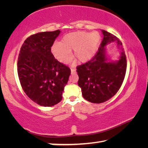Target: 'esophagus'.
<instances>
[{
  "instance_id": "esophagus-1",
  "label": "esophagus",
  "mask_w": 148,
  "mask_h": 148,
  "mask_svg": "<svg viewBox=\"0 0 148 148\" xmlns=\"http://www.w3.org/2000/svg\"><path fill=\"white\" fill-rule=\"evenodd\" d=\"M76 70L75 69H71V73L72 74L76 73Z\"/></svg>"
}]
</instances>
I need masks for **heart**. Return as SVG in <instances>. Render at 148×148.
Here are the masks:
<instances>
[{
    "label": "heart",
    "instance_id": "obj_1",
    "mask_svg": "<svg viewBox=\"0 0 148 148\" xmlns=\"http://www.w3.org/2000/svg\"><path fill=\"white\" fill-rule=\"evenodd\" d=\"M101 41L99 32H74L65 35L61 42H56L51 47V53L57 61L67 63L72 59L71 50L77 61L86 62L95 56Z\"/></svg>",
    "mask_w": 148,
    "mask_h": 148
}]
</instances>
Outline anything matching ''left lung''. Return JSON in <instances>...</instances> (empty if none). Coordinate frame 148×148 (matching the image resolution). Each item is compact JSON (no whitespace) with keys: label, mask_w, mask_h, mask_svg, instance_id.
<instances>
[{"label":"left lung","mask_w":148,"mask_h":148,"mask_svg":"<svg viewBox=\"0 0 148 148\" xmlns=\"http://www.w3.org/2000/svg\"><path fill=\"white\" fill-rule=\"evenodd\" d=\"M103 40L97 54L86 63L77 67V84L82 95L92 103H102L114 97L121 86L127 69V60L122 43L111 33L101 30ZM116 42L120 50L117 60H112L107 54L106 46Z\"/></svg>","instance_id":"8db88e82"}]
</instances>
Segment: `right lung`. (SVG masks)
Masks as SVG:
<instances>
[{"label":"right lung","instance_id":"obj_1","mask_svg":"<svg viewBox=\"0 0 148 148\" xmlns=\"http://www.w3.org/2000/svg\"><path fill=\"white\" fill-rule=\"evenodd\" d=\"M60 30L39 32L25 40L20 49L17 72L22 88L30 99L49 107L62 100L71 71L55 59L51 47Z\"/></svg>","mask_w":148,"mask_h":148}]
</instances>
